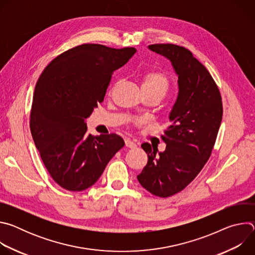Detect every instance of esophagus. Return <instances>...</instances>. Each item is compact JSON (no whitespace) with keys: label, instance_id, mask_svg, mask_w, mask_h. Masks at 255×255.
I'll list each match as a JSON object with an SVG mask.
<instances>
[{"label":"esophagus","instance_id":"34e87169","mask_svg":"<svg viewBox=\"0 0 255 255\" xmlns=\"http://www.w3.org/2000/svg\"><path fill=\"white\" fill-rule=\"evenodd\" d=\"M125 146L128 147V148H135V147H136V143L133 142L132 140L126 138V139H125Z\"/></svg>","mask_w":255,"mask_h":255}]
</instances>
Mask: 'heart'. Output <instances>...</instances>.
I'll use <instances>...</instances> for the list:
<instances>
[{
	"label": "heart",
	"instance_id": "heart-1",
	"mask_svg": "<svg viewBox=\"0 0 255 255\" xmlns=\"http://www.w3.org/2000/svg\"><path fill=\"white\" fill-rule=\"evenodd\" d=\"M170 88V80L162 71L148 70L141 76L142 93H153L164 97Z\"/></svg>",
	"mask_w": 255,
	"mask_h": 255
}]
</instances>
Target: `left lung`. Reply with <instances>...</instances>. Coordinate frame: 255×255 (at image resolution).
<instances>
[{
    "label": "left lung",
    "instance_id": "left-lung-1",
    "mask_svg": "<svg viewBox=\"0 0 255 255\" xmlns=\"http://www.w3.org/2000/svg\"><path fill=\"white\" fill-rule=\"evenodd\" d=\"M148 48L171 61L178 96L169 115L171 125L161 135L165 150L156 154V148L143 143L148 161L137 178L152 195L167 198L188 187L210 158L222 121V98L210 72L189 49L170 43Z\"/></svg>",
    "mask_w": 255,
    "mask_h": 255
}]
</instances>
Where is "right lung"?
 <instances>
[{
	"label": "right lung",
	"instance_id": "1",
	"mask_svg": "<svg viewBox=\"0 0 255 255\" xmlns=\"http://www.w3.org/2000/svg\"><path fill=\"white\" fill-rule=\"evenodd\" d=\"M135 52L134 47L78 45L56 56L38 79L30 130L47 171L61 188L81 192L92 187L124 146L115 133L88 134L85 120L104 101L114 70Z\"/></svg>",
	"mask_w": 255,
	"mask_h": 255
}]
</instances>
